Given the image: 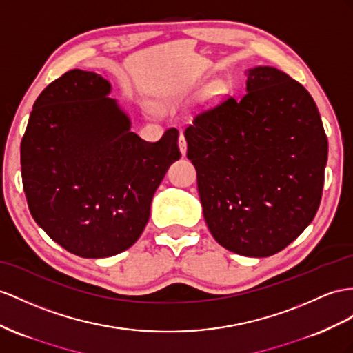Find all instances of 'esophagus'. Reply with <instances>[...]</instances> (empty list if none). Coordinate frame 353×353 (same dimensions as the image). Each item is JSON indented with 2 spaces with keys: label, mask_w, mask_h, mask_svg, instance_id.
Listing matches in <instances>:
<instances>
[{
  "label": "esophagus",
  "mask_w": 353,
  "mask_h": 353,
  "mask_svg": "<svg viewBox=\"0 0 353 353\" xmlns=\"http://www.w3.org/2000/svg\"><path fill=\"white\" fill-rule=\"evenodd\" d=\"M179 149H180V152H182V155H186L188 144H186V140H185V135L183 134H180V137H179Z\"/></svg>",
  "instance_id": "1"
}]
</instances>
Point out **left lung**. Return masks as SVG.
<instances>
[{"instance_id":"left-lung-1","label":"left lung","mask_w":353,"mask_h":353,"mask_svg":"<svg viewBox=\"0 0 353 353\" xmlns=\"http://www.w3.org/2000/svg\"><path fill=\"white\" fill-rule=\"evenodd\" d=\"M246 94L203 108L186 126L204 219L221 246L274 255L319 209L328 140L307 89L274 67L246 71Z\"/></svg>"}]
</instances>
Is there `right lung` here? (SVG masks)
I'll use <instances>...</instances> for the list:
<instances>
[{
	"mask_svg": "<svg viewBox=\"0 0 353 353\" xmlns=\"http://www.w3.org/2000/svg\"><path fill=\"white\" fill-rule=\"evenodd\" d=\"M110 90L92 71H67L35 99L21 143L34 221L82 258L113 256L139 240L153 194L180 158L176 128L144 141Z\"/></svg>",
	"mask_w": 353,
	"mask_h": 353,
	"instance_id": "add662e5",
	"label": "right lung"
}]
</instances>
